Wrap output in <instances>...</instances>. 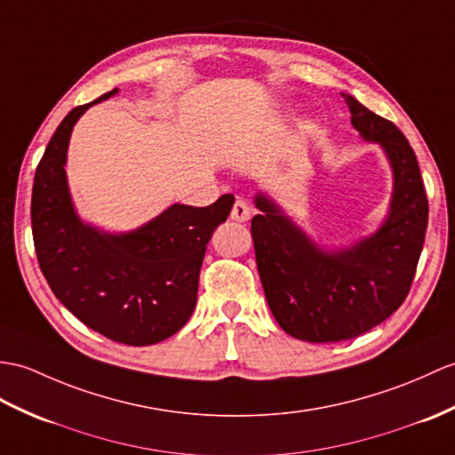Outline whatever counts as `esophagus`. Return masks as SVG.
I'll use <instances>...</instances> for the list:
<instances>
[{"instance_id":"34e87169","label":"esophagus","mask_w":455,"mask_h":455,"mask_svg":"<svg viewBox=\"0 0 455 455\" xmlns=\"http://www.w3.org/2000/svg\"><path fill=\"white\" fill-rule=\"evenodd\" d=\"M250 204L246 202V199H236L235 205H232V211H230V219L232 220H238V223H244V220L250 219Z\"/></svg>"}]
</instances>
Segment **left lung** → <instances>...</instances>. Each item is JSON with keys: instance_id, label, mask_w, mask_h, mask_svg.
I'll return each instance as SVG.
<instances>
[{"instance_id": "8db88e82", "label": "left lung", "mask_w": 455, "mask_h": 455, "mask_svg": "<svg viewBox=\"0 0 455 455\" xmlns=\"http://www.w3.org/2000/svg\"><path fill=\"white\" fill-rule=\"evenodd\" d=\"M353 128L379 143L394 171L387 217L372 236L323 250L267 196L251 219L259 279L271 314L289 335L310 343L347 341L389 318L407 299L428 225L417 155L397 125L343 92Z\"/></svg>"}]
</instances>
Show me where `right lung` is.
<instances>
[{"mask_svg":"<svg viewBox=\"0 0 455 455\" xmlns=\"http://www.w3.org/2000/svg\"><path fill=\"white\" fill-rule=\"evenodd\" d=\"M116 92L61 120L36 168L30 220L38 266L56 299L97 333L143 347L168 339L189 320L207 244L230 215L235 196L207 207L174 204L124 235L84 225L66 178L69 137L84 110Z\"/></svg>","mask_w":455,"mask_h":455,"instance_id":"obj_1","label":"right lung"}]
</instances>
